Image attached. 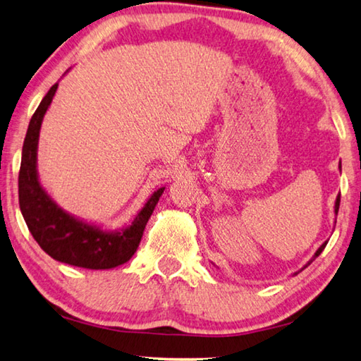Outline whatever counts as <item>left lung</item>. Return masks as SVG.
Instances as JSON below:
<instances>
[{
  "label": "left lung",
  "instance_id": "8db88e82",
  "mask_svg": "<svg viewBox=\"0 0 361 361\" xmlns=\"http://www.w3.org/2000/svg\"><path fill=\"white\" fill-rule=\"evenodd\" d=\"M339 169H341V163H339ZM339 203H341V195H338V198H336V203H334V212H336V216H338V211H339ZM326 243H328V241H324V243L320 246V247H318V250H317V252L314 254V257H312L310 259V261L309 262H307L305 265H304V267L302 269H300V270H298V271H294V274L293 275H298L299 274V271H302L305 267H309V265L312 264V262H314L315 261V259L318 257V256H320V254H322V251L324 250V246H326Z\"/></svg>",
  "mask_w": 361,
  "mask_h": 361
}]
</instances>
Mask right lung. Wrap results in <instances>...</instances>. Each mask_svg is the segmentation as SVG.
<instances>
[{"mask_svg": "<svg viewBox=\"0 0 361 361\" xmlns=\"http://www.w3.org/2000/svg\"><path fill=\"white\" fill-rule=\"evenodd\" d=\"M57 87L59 82L41 100L23 140L19 173L22 216L41 250L56 261L91 270L114 269L128 262L137 250L142 233L164 192V187L152 193L129 226L115 230L82 221L62 209L41 185L37 168L41 123L56 96Z\"/></svg>", "mask_w": 361, "mask_h": 361, "instance_id": "obj_1", "label": "right lung"}]
</instances>
